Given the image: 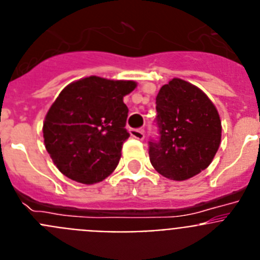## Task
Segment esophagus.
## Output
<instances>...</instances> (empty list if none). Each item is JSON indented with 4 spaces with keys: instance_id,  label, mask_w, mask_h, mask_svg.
<instances>
[{
    "instance_id": "obj_1",
    "label": "esophagus",
    "mask_w": 260,
    "mask_h": 260,
    "mask_svg": "<svg viewBox=\"0 0 260 260\" xmlns=\"http://www.w3.org/2000/svg\"><path fill=\"white\" fill-rule=\"evenodd\" d=\"M130 134H132L133 138L138 139V141H143L144 139V132L142 128H132Z\"/></svg>"
}]
</instances>
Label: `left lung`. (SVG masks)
Masks as SVG:
<instances>
[{
    "label": "left lung",
    "instance_id": "left-lung-1",
    "mask_svg": "<svg viewBox=\"0 0 260 260\" xmlns=\"http://www.w3.org/2000/svg\"><path fill=\"white\" fill-rule=\"evenodd\" d=\"M156 112L157 135L148 142L152 167L174 181L204 171L221 141V121L207 95L174 78L158 91Z\"/></svg>",
    "mask_w": 260,
    "mask_h": 260
}]
</instances>
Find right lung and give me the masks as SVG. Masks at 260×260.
I'll use <instances>...</instances> for the list:
<instances>
[{
    "label": "right lung",
    "instance_id": "1",
    "mask_svg": "<svg viewBox=\"0 0 260 260\" xmlns=\"http://www.w3.org/2000/svg\"><path fill=\"white\" fill-rule=\"evenodd\" d=\"M135 86L132 80L88 77L62 89L43 126L45 148L61 173L91 185L116 169L130 137L123 96Z\"/></svg>",
    "mask_w": 260,
    "mask_h": 260
}]
</instances>
